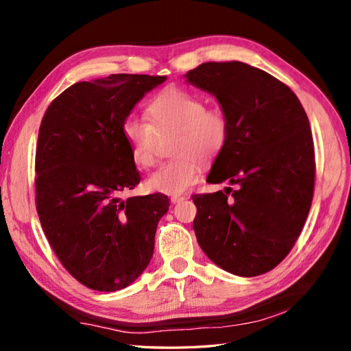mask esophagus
Here are the masks:
<instances>
[{"label":"esophagus","mask_w":351,"mask_h":351,"mask_svg":"<svg viewBox=\"0 0 351 351\" xmlns=\"http://www.w3.org/2000/svg\"><path fill=\"white\" fill-rule=\"evenodd\" d=\"M182 200H185V196H171L170 197V202L171 204H181Z\"/></svg>","instance_id":"esophagus-1"}]
</instances>
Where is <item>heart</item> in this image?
Returning <instances> with one entry per match:
<instances>
[{"instance_id": "obj_1", "label": "heart", "mask_w": 351, "mask_h": 351, "mask_svg": "<svg viewBox=\"0 0 351 351\" xmlns=\"http://www.w3.org/2000/svg\"><path fill=\"white\" fill-rule=\"evenodd\" d=\"M149 122L128 117L122 132L131 149L134 162L151 167L155 162L160 137L175 136L170 154L178 156L164 162L147 178V189L167 196H181L200 176V164L211 161L229 137L226 114L217 108H206L202 98L181 88H167L149 101Z\"/></svg>"}]
</instances>
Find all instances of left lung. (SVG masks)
I'll return each instance as SVG.
<instances>
[{
	"mask_svg": "<svg viewBox=\"0 0 351 351\" xmlns=\"http://www.w3.org/2000/svg\"><path fill=\"white\" fill-rule=\"evenodd\" d=\"M184 77L211 93L229 122L206 182L237 187L232 197L226 189L193 196L197 243L223 270L264 274L293 249L311 210L315 158L308 116L288 86L241 62L202 63Z\"/></svg>",
	"mask_w": 351,
	"mask_h": 351,
	"instance_id": "8db88e82",
	"label": "left lung"
}]
</instances>
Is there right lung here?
I'll list each match as a JSON object with an SVG mask.
<instances>
[{"instance_id": "add662e5", "label": "right lung", "mask_w": 351, "mask_h": 351, "mask_svg": "<svg viewBox=\"0 0 351 351\" xmlns=\"http://www.w3.org/2000/svg\"><path fill=\"white\" fill-rule=\"evenodd\" d=\"M167 77L116 73L81 81L51 102L36 149V208L52 250L87 288H126L151 263L169 211L155 193L117 197L140 182L122 126Z\"/></svg>"}]
</instances>
